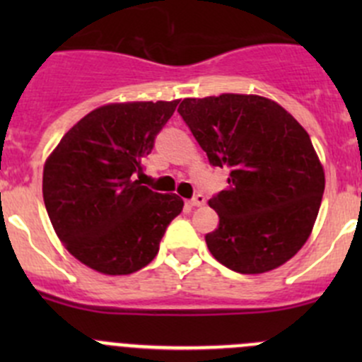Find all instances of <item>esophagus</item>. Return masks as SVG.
I'll return each instance as SVG.
<instances>
[{"label":"esophagus","mask_w":362,"mask_h":362,"mask_svg":"<svg viewBox=\"0 0 362 362\" xmlns=\"http://www.w3.org/2000/svg\"><path fill=\"white\" fill-rule=\"evenodd\" d=\"M204 203H206V198L203 194H196L191 202H187L189 206H203Z\"/></svg>","instance_id":"obj_1"}]
</instances>
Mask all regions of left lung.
I'll list each match as a JSON object with an SVG mask.
<instances>
[{
	"label": "left lung",
	"mask_w": 362,
	"mask_h": 362,
	"mask_svg": "<svg viewBox=\"0 0 362 362\" xmlns=\"http://www.w3.org/2000/svg\"><path fill=\"white\" fill-rule=\"evenodd\" d=\"M178 113L228 187L208 202L218 215L204 236L226 268L272 272L312 235L322 202L324 168L305 127L276 101L257 94L185 98Z\"/></svg>",
	"instance_id": "obj_1"
}]
</instances>
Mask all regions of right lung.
<instances>
[{
	"label": "right lung",
	"mask_w": 362,
	"mask_h": 362,
	"mask_svg": "<svg viewBox=\"0 0 362 362\" xmlns=\"http://www.w3.org/2000/svg\"><path fill=\"white\" fill-rule=\"evenodd\" d=\"M173 101L96 108L61 138L43 166V202L66 250L103 275H129L158 255L168 224L184 208L134 180Z\"/></svg>",
	"instance_id": "add662e5"
}]
</instances>
